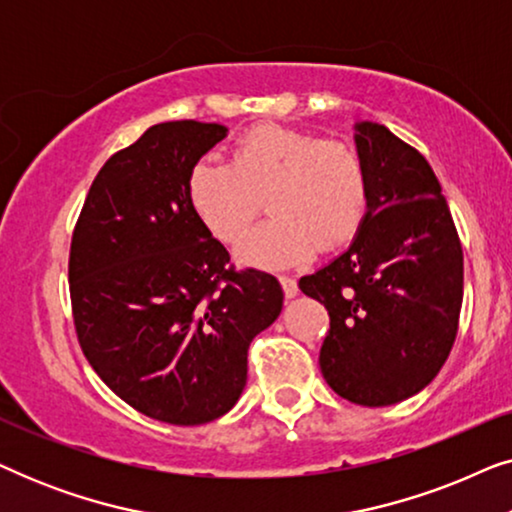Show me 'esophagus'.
Masks as SVG:
<instances>
[{
  "mask_svg": "<svg viewBox=\"0 0 512 512\" xmlns=\"http://www.w3.org/2000/svg\"><path fill=\"white\" fill-rule=\"evenodd\" d=\"M279 284H282L286 298H296L298 296V282L293 277H286V275L279 277Z\"/></svg>",
  "mask_w": 512,
  "mask_h": 512,
  "instance_id": "obj_1",
  "label": "esophagus"
}]
</instances>
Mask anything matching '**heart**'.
<instances>
[{"instance_id":"obj_1","label":"heart","mask_w":512,"mask_h":512,"mask_svg":"<svg viewBox=\"0 0 512 512\" xmlns=\"http://www.w3.org/2000/svg\"><path fill=\"white\" fill-rule=\"evenodd\" d=\"M186 198L202 226L223 242L240 240L265 198L272 216L249 230L237 258L282 270L307 261L314 247L335 249L359 233L368 174L347 142L263 123L235 139L230 163L198 160L188 172Z\"/></svg>"}]
</instances>
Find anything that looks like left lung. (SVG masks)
Returning a JSON list of instances; mask_svg holds the SVG:
<instances>
[{"label":"left lung","instance_id":"1","mask_svg":"<svg viewBox=\"0 0 512 512\" xmlns=\"http://www.w3.org/2000/svg\"><path fill=\"white\" fill-rule=\"evenodd\" d=\"M368 209L349 247L300 291L331 317L319 352L335 394L366 408L415 396L443 368L464 298V254L422 153L373 121L354 123Z\"/></svg>","mask_w":512,"mask_h":512}]
</instances>
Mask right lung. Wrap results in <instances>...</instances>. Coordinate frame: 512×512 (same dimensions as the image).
<instances>
[{
  "mask_svg": "<svg viewBox=\"0 0 512 512\" xmlns=\"http://www.w3.org/2000/svg\"><path fill=\"white\" fill-rule=\"evenodd\" d=\"M226 135L219 123L167 121L114 153L69 254L90 366L142 415L177 426L207 424L240 401L251 340L284 305L272 275L228 268L226 247L188 205V172Z\"/></svg>",
  "mask_w": 512,
  "mask_h": 512,
  "instance_id": "right-lung-1",
  "label": "right lung"
}]
</instances>
